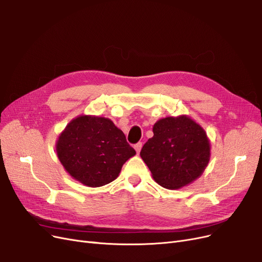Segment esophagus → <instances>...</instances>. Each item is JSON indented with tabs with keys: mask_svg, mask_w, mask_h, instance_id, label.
I'll list each match as a JSON object with an SVG mask.
<instances>
[{
	"mask_svg": "<svg viewBox=\"0 0 262 262\" xmlns=\"http://www.w3.org/2000/svg\"><path fill=\"white\" fill-rule=\"evenodd\" d=\"M141 148H142V143H141V142H140V143H138V144H135V145H134V149L137 150L138 154H139V152L141 151Z\"/></svg>",
	"mask_w": 262,
	"mask_h": 262,
	"instance_id": "obj_1",
	"label": "esophagus"
}]
</instances>
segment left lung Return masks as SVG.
<instances>
[{"mask_svg": "<svg viewBox=\"0 0 262 262\" xmlns=\"http://www.w3.org/2000/svg\"><path fill=\"white\" fill-rule=\"evenodd\" d=\"M152 132L154 137L144 144L140 155L159 185L178 189L204 173L211 145L200 123L187 115L170 116L156 121Z\"/></svg>", "mask_w": 262, "mask_h": 262, "instance_id": "8db88e82", "label": "left lung"}]
</instances>
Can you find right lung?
Returning <instances> with one entry per match:
<instances>
[{
  "label": "right lung",
  "instance_id": "add662e5",
  "mask_svg": "<svg viewBox=\"0 0 262 262\" xmlns=\"http://www.w3.org/2000/svg\"><path fill=\"white\" fill-rule=\"evenodd\" d=\"M56 154L71 178L100 187L118 178L124 162L137 152L110 118L80 115L59 133Z\"/></svg>",
  "mask_w": 262,
  "mask_h": 262
}]
</instances>
